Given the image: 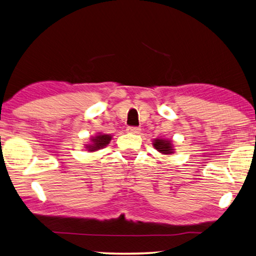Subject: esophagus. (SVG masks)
<instances>
[{
	"mask_svg": "<svg viewBox=\"0 0 256 256\" xmlns=\"http://www.w3.org/2000/svg\"><path fill=\"white\" fill-rule=\"evenodd\" d=\"M126 131L128 133H132V134H138L140 133V128H128Z\"/></svg>",
	"mask_w": 256,
	"mask_h": 256,
	"instance_id": "esophagus-1",
	"label": "esophagus"
}]
</instances>
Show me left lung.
<instances>
[{
	"label": "left lung",
	"instance_id": "left-lung-1",
	"mask_svg": "<svg viewBox=\"0 0 256 256\" xmlns=\"http://www.w3.org/2000/svg\"><path fill=\"white\" fill-rule=\"evenodd\" d=\"M152 146L156 150L164 156H172L176 152V146L174 142L169 138H156L152 141Z\"/></svg>",
	"mask_w": 256,
	"mask_h": 256
}]
</instances>
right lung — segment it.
<instances>
[{
    "instance_id": "1",
    "label": "right lung",
    "mask_w": 256,
    "mask_h": 256,
    "mask_svg": "<svg viewBox=\"0 0 256 256\" xmlns=\"http://www.w3.org/2000/svg\"><path fill=\"white\" fill-rule=\"evenodd\" d=\"M113 136L110 134L97 133V136H90V141L84 144V146H85V150L88 152H96L104 148L106 146H108Z\"/></svg>"
}]
</instances>
